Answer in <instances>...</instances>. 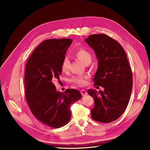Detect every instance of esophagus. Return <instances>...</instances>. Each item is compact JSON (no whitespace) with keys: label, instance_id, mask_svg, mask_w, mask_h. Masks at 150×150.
<instances>
[{"label":"esophagus","instance_id":"esophagus-1","mask_svg":"<svg viewBox=\"0 0 150 150\" xmlns=\"http://www.w3.org/2000/svg\"><path fill=\"white\" fill-rule=\"evenodd\" d=\"M81 93L83 96H86L88 94V92H86L85 90H84V89L81 90Z\"/></svg>","mask_w":150,"mask_h":150}]
</instances>
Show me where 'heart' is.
<instances>
[{
	"instance_id": "obj_1",
	"label": "heart",
	"mask_w": 150,
	"mask_h": 150,
	"mask_svg": "<svg viewBox=\"0 0 150 150\" xmlns=\"http://www.w3.org/2000/svg\"><path fill=\"white\" fill-rule=\"evenodd\" d=\"M74 55L84 65L89 64L92 59V56L90 52L81 46L78 47L76 50L74 52ZM69 64L70 62L67 58H64L63 59L61 64V70L63 72H66L68 70ZM87 78L88 76L86 75L76 76L72 78L71 81L76 85L83 86L87 83V81H86Z\"/></svg>"
}]
</instances>
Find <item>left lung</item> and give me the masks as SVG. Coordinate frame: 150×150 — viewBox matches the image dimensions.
<instances>
[{
  "label": "left lung",
  "instance_id": "obj_1",
  "mask_svg": "<svg viewBox=\"0 0 150 150\" xmlns=\"http://www.w3.org/2000/svg\"><path fill=\"white\" fill-rule=\"evenodd\" d=\"M85 41L98 59L94 86L104 88L103 91H88L95 103L91 117L99 122H112L122 115L129 103L132 88L131 68L122 46L113 38L96 34L89 35Z\"/></svg>",
  "mask_w": 150,
  "mask_h": 150
}]
</instances>
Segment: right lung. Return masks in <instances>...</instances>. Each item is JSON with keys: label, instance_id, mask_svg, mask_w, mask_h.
<instances>
[{"label": "right lung", "instance_id": "add662e5", "mask_svg": "<svg viewBox=\"0 0 150 150\" xmlns=\"http://www.w3.org/2000/svg\"><path fill=\"white\" fill-rule=\"evenodd\" d=\"M72 42L71 39H47L35 49L26 64L24 85L28 107L38 120L54 128L69 123L70 105L82 97L74 89L57 91L53 83L59 81L62 61Z\"/></svg>", "mask_w": 150, "mask_h": 150}]
</instances>
